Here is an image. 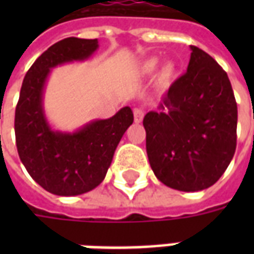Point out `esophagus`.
<instances>
[{"instance_id":"esophagus-1","label":"esophagus","mask_w":254,"mask_h":254,"mask_svg":"<svg viewBox=\"0 0 254 254\" xmlns=\"http://www.w3.org/2000/svg\"><path fill=\"white\" fill-rule=\"evenodd\" d=\"M133 116H134V122H136V124H140L144 118L143 109H134V110H133Z\"/></svg>"}]
</instances>
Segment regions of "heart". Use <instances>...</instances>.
<instances>
[{
    "label": "heart",
    "instance_id": "1",
    "mask_svg": "<svg viewBox=\"0 0 254 254\" xmlns=\"http://www.w3.org/2000/svg\"><path fill=\"white\" fill-rule=\"evenodd\" d=\"M158 66H159V60L158 58H149V60H147L143 64L141 70H143L144 74H152V73L156 72ZM173 74H174V65L173 64H166L165 66L162 67V70H160V78L163 81L170 80L173 77Z\"/></svg>",
    "mask_w": 254,
    "mask_h": 254
}]
</instances>
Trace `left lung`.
Masks as SVG:
<instances>
[{
  "mask_svg": "<svg viewBox=\"0 0 254 254\" xmlns=\"http://www.w3.org/2000/svg\"><path fill=\"white\" fill-rule=\"evenodd\" d=\"M187 73L176 80L143 125L147 155L156 178L181 191L212 187L233 159L237 145V103L219 64L190 46Z\"/></svg>",
  "mask_w": 254,
  "mask_h": 254,
  "instance_id": "8db88e82",
  "label": "left lung"
}]
</instances>
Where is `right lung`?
<instances>
[{"label": "right lung", "instance_id": "right-lung-1", "mask_svg": "<svg viewBox=\"0 0 254 254\" xmlns=\"http://www.w3.org/2000/svg\"><path fill=\"white\" fill-rule=\"evenodd\" d=\"M98 47V39L57 42L32 64L20 89L14 114L20 160L34 181L57 196H78L100 185L117 145L133 124L127 106L107 120H94L73 132L57 130L47 120L43 99L53 69L87 61Z\"/></svg>", "mask_w": 254, "mask_h": 254}]
</instances>
